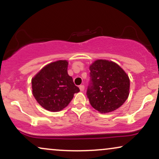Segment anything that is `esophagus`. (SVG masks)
Instances as JSON below:
<instances>
[{
	"label": "esophagus",
	"mask_w": 159,
	"mask_h": 159,
	"mask_svg": "<svg viewBox=\"0 0 159 159\" xmlns=\"http://www.w3.org/2000/svg\"><path fill=\"white\" fill-rule=\"evenodd\" d=\"M79 89H80V90L81 91V92H83V91L84 90V85H80L79 86Z\"/></svg>",
	"instance_id": "esophagus-1"
}]
</instances>
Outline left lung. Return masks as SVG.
Segmentation results:
<instances>
[{"label": "left lung", "instance_id": "8db88e82", "mask_svg": "<svg viewBox=\"0 0 159 159\" xmlns=\"http://www.w3.org/2000/svg\"><path fill=\"white\" fill-rule=\"evenodd\" d=\"M90 70L87 96L92 107L106 114L123 105L130 88V81L125 71L116 63L106 60L94 61Z\"/></svg>", "mask_w": 159, "mask_h": 159}]
</instances>
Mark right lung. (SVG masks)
<instances>
[{
	"label": "right lung",
	"mask_w": 159,
	"mask_h": 159,
	"mask_svg": "<svg viewBox=\"0 0 159 159\" xmlns=\"http://www.w3.org/2000/svg\"><path fill=\"white\" fill-rule=\"evenodd\" d=\"M68 62L58 61L43 67L32 78V91L37 102L52 112L65 108L80 91L67 72Z\"/></svg>",
	"instance_id": "obj_1"
}]
</instances>
